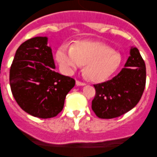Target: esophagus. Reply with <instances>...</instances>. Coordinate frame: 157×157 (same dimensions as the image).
<instances>
[{
    "mask_svg": "<svg viewBox=\"0 0 157 157\" xmlns=\"http://www.w3.org/2000/svg\"><path fill=\"white\" fill-rule=\"evenodd\" d=\"M76 84H77V86H84V85H86V83L79 81V80H77L76 81Z\"/></svg>",
    "mask_w": 157,
    "mask_h": 157,
    "instance_id": "esophagus-1",
    "label": "esophagus"
}]
</instances>
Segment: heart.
<instances>
[{"mask_svg":"<svg viewBox=\"0 0 157 157\" xmlns=\"http://www.w3.org/2000/svg\"><path fill=\"white\" fill-rule=\"evenodd\" d=\"M56 60L64 73L71 74L84 64V73L93 82H102L119 67L121 58L118 52L107 45L94 41H77L70 47L61 45Z\"/></svg>","mask_w":157,"mask_h":157,"instance_id":"1","label":"heart"}]
</instances>
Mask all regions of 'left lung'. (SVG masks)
Listing matches in <instances>:
<instances>
[{
  "label": "left lung",
  "instance_id": "obj_1",
  "mask_svg": "<svg viewBox=\"0 0 157 157\" xmlns=\"http://www.w3.org/2000/svg\"><path fill=\"white\" fill-rule=\"evenodd\" d=\"M146 85V66L132 47L124 67L112 80L95 84L92 109L100 118H114L131 110L140 101Z\"/></svg>",
  "mask_w": 157,
  "mask_h": 157
}]
</instances>
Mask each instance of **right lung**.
<instances>
[{"label": "right lung", "instance_id": "add662e5", "mask_svg": "<svg viewBox=\"0 0 157 157\" xmlns=\"http://www.w3.org/2000/svg\"><path fill=\"white\" fill-rule=\"evenodd\" d=\"M55 69L47 37L32 38L16 52L10 70L11 92L20 108L29 115L50 118L64 108L75 80Z\"/></svg>", "mask_w": 157, "mask_h": 157}]
</instances>
